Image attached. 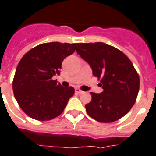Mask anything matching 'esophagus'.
Returning <instances> with one entry per match:
<instances>
[{"label":"esophagus","mask_w":156,"mask_h":156,"mask_svg":"<svg viewBox=\"0 0 156 156\" xmlns=\"http://www.w3.org/2000/svg\"><path fill=\"white\" fill-rule=\"evenodd\" d=\"M75 91H76V92H77V93H78V94H83V93H84V91L81 90L79 89V88H76Z\"/></svg>","instance_id":"esophagus-1"}]
</instances>
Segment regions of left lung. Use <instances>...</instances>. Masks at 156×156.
<instances>
[{
  "label": "left lung",
  "instance_id": "1",
  "mask_svg": "<svg viewBox=\"0 0 156 156\" xmlns=\"http://www.w3.org/2000/svg\"><path fill=\"white\" fill-rule=\"evenodd\" d=\"M76 51L100 79L101 94L90 92L92 99L85 107L100 122L117 121L135 104L140 90V77L132 62L122 51L102 42L78 43Z\"/></svg>",
  "mask_w": 156,
  "mask_h": 156
}]
</instances>
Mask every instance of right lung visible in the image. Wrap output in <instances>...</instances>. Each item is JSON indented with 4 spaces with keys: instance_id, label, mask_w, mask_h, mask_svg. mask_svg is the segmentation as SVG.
Here are the masks:
<instances>
[{
    "instance_id": "obj_1",
    "label": "right lung",
    "mask_w": 156,
    "mask_h": 156,
    "mask_svg": "<svg viewBox=\"0 0 156 156\" xmlns=\"http://www.w3.org/2000/svg\"><path fill=\"white\" fill-rule=\"evenodd\" d=\"M77 43L48 42L31 49L16 66L12 90L19 106L34 119L47 121L62 113L74 95L72 87H63L53 77L76 49Z\"/></svg>"
}]
</instances>
